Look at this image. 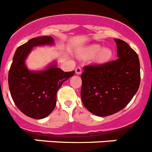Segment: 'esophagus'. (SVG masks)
I'll use <instances>...</instances> for the list:
<instances>
[{
	"label": "esophagus",
	"instance_id": "34e87169",
	"mask_svg": "<svg viewBox=\"0 0 152 152\" xmlns=\"http://www.w3.org/2000/svg\"><path fill=\"white\" fill-rule=\"evenodd\" d=\"M75 73L77 74V75H80L81 74V68L80 67H77V68H75Z\"/></svg>",
	"mask_w": 152,
	"mask_h": 152
}]
</instances>
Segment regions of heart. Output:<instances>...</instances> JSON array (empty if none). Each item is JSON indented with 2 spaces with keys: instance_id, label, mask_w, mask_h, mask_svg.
Instances as JSON below:
<instances>
[{
  "instance_id": "heart-1",
  "label": "heart",
  "mask_w": 152,
  "mask_h": 152,
  "mask_svg": "<svg viewBox=\"0 0 152 152\" xmlns=\"http://www.w3.org/2000/svg\"><path fill=\"white\" fill-rule=\"evenodd\" d=\"M77 55L81 58L88 59L94 57V62L96 64H103L108 61L112 57V50L109 48H103L100 45H91L80 49Z\"/></svg>"
}]
</instances>
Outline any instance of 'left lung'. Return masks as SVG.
Returning a JSON list of instances; mask_svg holds the SVG:
<instances>
[{"mask_svg": "<svg viewBox=\"0 0 152 152\" xmlns=\"http://www.w3.org/2000/svg\"><path fill=\"white\" fill-rule=\"evenodd\" d=\"M117 59L84 67L81 74V100L85 108L98 116L123 110L140 85V62L136 52L121 39H114Z\"/></svg>", "mask_w": 152, "mask_h": 152, "instance_id": "1", "label": "left lung"}]
</instances>
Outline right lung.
Wrapping results in <instances>:
<instances>
[{
    "label": "right lung",
    "mask_w": 152,
    "mask_h": 152,
    "mask_svg": "<svg viewBox=\"0 0 152 152\" xmlns=\"http://www.w3.org/2000/svg\"><path fill=\"white\" fill-rule=\"evenodd\" d=\"M52 36L29 39L16 50L8 74L10 94L17 108L27 116L41 119L48 116L56 105V94L64 81L75 75V71L64 72L53 61L45 69L31 71L26 60L34 47L52 45Z\"/></svg>",
    "instance_id": "obj_1"
}]
</instances>
